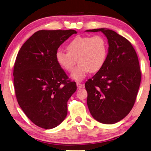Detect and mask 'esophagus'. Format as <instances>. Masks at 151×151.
Wrapping results in <instances>:
<instances>
[{
    "label": "esophagus",
    "instance_id": "1",
    "mask_svg": "<svg viewBox=\"0 0 151 151\" xmlns=\"http://www.w3.org/2000/svg\"><path fill=\"white\" fill-rule=\"evenodd\" d=\"M76 86H77V87H78V88H81L84 87V85L82 84V83H79V82L76 83Z\"/></svg>",
    "mask_w": 151,
    "mask_h": 151
}]
</instances>
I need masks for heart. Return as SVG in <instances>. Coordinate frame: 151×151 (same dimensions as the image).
<instances>
[{
  "mask_svg": "<svg viewBox=\"0 0 151 151\" xmlns=\"http://www.w3.org/2000/svg\"><path fill=\"white\" fill-rule=\"evenodd\" d=\"M66 50L68 52L60 50L56 52L57 63L72 73L78 62L79 64L72 74V78L81 81L89 72L97 73L101 70L107 59L108 45L101 35L78 36L68 43Z\"/></svg>",
  "mask_w": 151,
  "mask_h": 151,
  "instance_id": "1",
  "label": "heart"
}]
</instances>
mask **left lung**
<instances>
[{"mask_svg":"<svg viewBox=\"0 0 151 151\" xmlns=\"http://www.w3.org/2000/svg\"><path fill=\"white\" fill-rule=\"evenodd\" d=\"M108 40V53L104 65L85 83L87 106L93 118L113 124L130 113L134 105L141 81L139 62L132 45L114 31L101 28Z\"/></svg>","mask_w":151,"mask_h":151,"instance_id":"1","label":"left lung"}]
</instances>
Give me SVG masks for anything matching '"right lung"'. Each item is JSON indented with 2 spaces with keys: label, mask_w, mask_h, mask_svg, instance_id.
I'll list each match as a JSON object with an SVG mask.
<instances>
[{
  "label": "right lung",
  "mask_w": 151,
  "mask_h": 151,
  "mask_svg": "<svg viewBox=\"0 0 151 151\" xmlns=\"http://www.w3.org/2000/svg\"><path fill=\"white\" fill-rule=\"evenodd\" d=\"M75 30H40L21 46L14 66L17 100L35 125L52 129L65 119L76 85L57 63L58 47Z\"/></svg>",
  "instance_id": "1"
}]
</instances>
